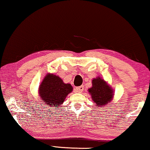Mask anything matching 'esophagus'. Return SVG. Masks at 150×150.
I'll return each instance as SVG.
<instances>
[{
  "mask_svg": "<svg viewBox=\"0 0 150 150\" xmlns=\"http://www.w3.org/2000/svg\"><path fill=\"white\" fill-rule=\"evenodd\" d=\"M83 90H84L83 85H81V86H80V87H76V91L78 93H81V92L83 91Z\"/></svg>",
  "mask_w": 150,
  "mask_h": 150,
  "instance_id": "1",
  "label": "esophagus"
}]
</instances>
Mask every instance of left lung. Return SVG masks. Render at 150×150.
Instances as JSON below:
<instances>
[{"instance_id":"obj_1","label":"left lung","mask_w":150,"mask_h":150,"mask_svg":"<svg viewBox=\"0 0 150 150\" xmlns=\"http://www.w3.org/2000/svg\"><path fill=\"white\" fill-rule=\"evenodd\" d=\"M92 100L96 103V106L103 107L112 98V91L111 88L106 82L100 77L94 79L92 81V87L89 89Z\"/></svg>"}]
</instances>
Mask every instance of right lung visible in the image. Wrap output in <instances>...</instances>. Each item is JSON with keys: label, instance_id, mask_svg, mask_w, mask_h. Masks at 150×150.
<instances>
[{"label": "right lung", "instance_id": "obj_1", "mask_svg": "<svg viewBox=\"0 0 150 150\" xmlns=\"http://www.w3.org/2000/svg\"><path fill=\"white\" fill-rule=\"evenodd\" d=\"M39 89L41 99L45 102V106L57 108L62 104L73 88L70 84H65L57 76L48 74L43 80Z\"/></svg>", "mask_w": 150, "mask_h": 150}]
</instances>
